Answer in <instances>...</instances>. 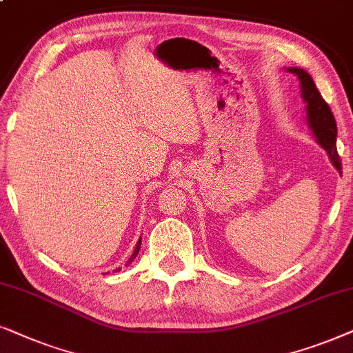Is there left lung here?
Wrapping results in <instances>:
<instances>
[{"label": "left lung", "mask_w": 353, "mask_h": 353, "mask_svg": "<svg viewBox=\"0 0 353 353\" xmlns=\"http://www.w3.org/2000/svg\"><path fill=\"white\" fill-rule=\"evenodd\" d=\"M291 74H296L301 80V88H302V98L307 103V114H308V123L315 133L318 143L326 149L330 154L331 162L334 163L337 170H341L342 163L341 157L337 154L336 148V137H337V127H336V119L331 112V108L327 103L323 99L320 91H318L315 81L310 75L307 74L303 69H297V67H291L288 69Z\"/></svg>", "instance_id": "obj_1"}]
</instances>
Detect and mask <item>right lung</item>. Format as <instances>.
<instances>
[{
	"mask_svg": "<svg viewBox=\"0 0 353 353\" xmlns=\"http://www.w3.org/2000/svg\"><path fill=\"white\" fill-rule=\"evenodd\" d=\"M139 248H141V239H139V241H138V244H137V248H134V250H133L132 257H130V259H128V263H132V262H133V260H134V259H137V255H138V252H139ZM128 263H127V265H128ZM117 272H119V270H117Z\"/></svg>",
	"mask_w": 353,
	"mask_h": 353,
	"instance_id": "1",
	"label": "right lung"
}]
</instances>
